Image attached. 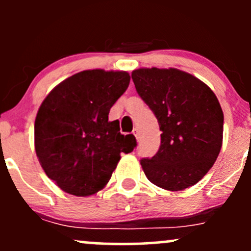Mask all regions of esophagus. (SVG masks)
Returning <instances> with one entry per match:
<instances>
[{
	"label": "esophagus",
	"instance_id": "obj_1",
	"mask_svg": "<svg viewBox=\"0 0 251 251\" xmlns=\"http://www.w3.org/2000/svg\"><path fill=\"white\" fill-rule=\"evenodd\" d=\"M133 134L135 135V138H138V135H139V129H138V127L133 128Z\"/></svg>",
	"mask_w": 251,
	"mask_h": 251
}]
</instances>
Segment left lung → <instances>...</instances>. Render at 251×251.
<instances>
[{
  "label": "left lung",
  "mask_w": 251,
  "mask_h": 251,
  "mask_svg": "<svg viewBox=\"0 0 251 251\" xmlns=\"http://www.w3.org/2000/svg\"><path fill=\"white\" fill-rule=\"evenodd\" d=\"M132 80L162 131L157 153L140 160L145 176L170 191L195 185L222 148L224 117L217 97L200 79L176 68H139Z\"/></svg>",
  "instance_id": "left-lung-1"
}]
</instances>
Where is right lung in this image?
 Returning a JSON list of instances; mask_svg holds the SVG:
<instances>
[{
	"label": "right lung",
	"mask_w": 251,
	"mask_h": 251,
	"mask_svg": "<svg viewBox=\"0 0 251 251\" xmlns=\"http://www.w3.org/2000/svg\"><path fill=\"white\" fill-rule=\"evenodd\" d=\"M127 72L82 71L60 82L37 111L35 151L46 175L67 194L91 196L105 188L120 160L137 145L120 133L109 109L128 87Z\"/></svg>",
	"instance_id": "right-lung-1"
}]
</instances>
